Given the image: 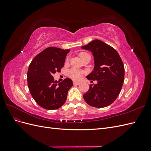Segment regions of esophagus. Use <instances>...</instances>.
Instances as JSON below:
<instances>
[{"label": "esophagus", "instance_id": "esophagus-1", "mask_svg": "<svg viewBox=\"0 0 151 151\" xmlns=\"http://www.w3.org/2000/svg\"><path fill=\"white\" fill-rule=\"evenodd\" d=\"M73 83H74V85H79L81 84L80 82H78V81H73Z\"/></svg>", "mask_w": 151, "mask_h": 151}]
</instances>
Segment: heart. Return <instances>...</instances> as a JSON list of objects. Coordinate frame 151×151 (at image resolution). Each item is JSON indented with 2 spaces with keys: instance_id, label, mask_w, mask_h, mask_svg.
Masks as SVG:
<instances>
[{
  "instance_id": "obj_1",
  "label": "heart",
  "mask_w": 151,
  "mask_h": 151,
  "mask_svg": "<svg viewBox=\"0 0 151 151\" xmlns=\"http://www.w3.org/2000/svg\"><path fill=\"white\" fill-rule=\"evenodd\" d=\"M86 53L82 52L80 53V56ZM82 74H83V72L78 69H76V68H72V69H70L68 72V76L73 79H79L81 77Z\"/></svg>"
}]
</instances>
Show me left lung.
I'll list each match as a JSON object with an SVG mask.
<instances>
[{"label": "left lung", "mask_w": 151, "mask_h": 151, "mask_svg": "<svg viewBox=\"0 0 151 151\" xmlns=\"http://www.w3.org/2000/svg\"><path fill=\"white\" fill-rule=\"evenodd\" d=\"M81 48L89 50L94 57V69L86 78L98 81L96 84L90 85L83 98L91 106H108L118 97L124 81L125 68L122 59L115 49L99 40H94Z\"/></svg>", "instance_id": "left-lung-1"}]
</instances>
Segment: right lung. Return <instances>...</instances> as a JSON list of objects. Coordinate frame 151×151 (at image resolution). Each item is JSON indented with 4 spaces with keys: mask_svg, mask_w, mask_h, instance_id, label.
Wrapping results in <instances>:
<instances>
[{
    "mask_svg": "<svg viewBox=\"0 0 151 151\" xmlns=\"http://www.w3.org/2000/svg\"><path fill=\"white\" fill-rule=\"evenodd\" d=\"M69 51L48 47L31 61L27 73L28 86L32 97L41 107L56 109L65 103L72 81L67 78L58 83L53 81L52 75L60 72Z\"/></svg>",
    "mask_w": 151,
    "mask_h": 151,
    "instance_id": "right-lung-1",
    "label": "right lung"
}]
</instances>
